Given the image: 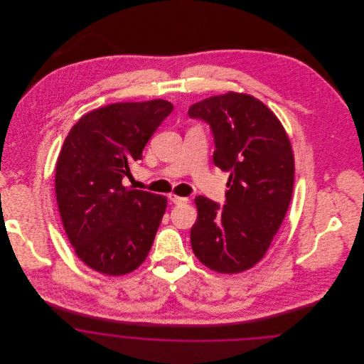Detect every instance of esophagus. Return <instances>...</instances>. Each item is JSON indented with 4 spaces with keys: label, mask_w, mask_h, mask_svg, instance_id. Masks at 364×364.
Masks as SVG:
<instances>
[{
    "label": "esophagus",
    "mask_w": 364,
    "mask_h": 364,
    "mask_svg": "<svg viewBox=\"0 0 364 364\" xmlns=\"http://www.w3.org/2000/svg\"><path fill=\"white\" fill-rule=\"evenodd\" d=\"M169 200L174 203V205H180V203H186L188 199L183 198V196H178L176 193H169Z\"/></svg>",
    "instance_id": "1"
}]
</instances>
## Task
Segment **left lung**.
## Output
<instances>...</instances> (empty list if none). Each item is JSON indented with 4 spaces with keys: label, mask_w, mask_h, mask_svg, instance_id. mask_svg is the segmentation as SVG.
<instances>
[{
    "label": "left lung",
    "mask_w": 364,
    "mask_h": 364,
    "mask_svg": "<svg viewBox=\"0 0 364 364\" xmlns=\"http://www.w3.org/2000/svg\"><path fill=\"white\" fill-rule=\"evenodd\" d=\"M214 135V165L229 172L225 205L196 196L193 254L208 269L236 274L267 252L288 211L294 180L289 138L277 116L252 95L229 91L188 109Z\"/></svg>",
    "instance_id": "left-lung-1"
}]
</instances>
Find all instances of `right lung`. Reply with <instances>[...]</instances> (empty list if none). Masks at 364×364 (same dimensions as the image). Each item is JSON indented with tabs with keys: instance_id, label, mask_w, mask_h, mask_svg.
Masks as SVG:
<instances>
[{
	"instance_id": "1",
	"label": "right lung",
	"mask_w": 364,
	"mask_h": 364,
	"mask_svg": "<svg viewBox=\"0 0 364 364\" xmlns=\"http://www.w3.org/2000/svg\"><path fill=\"white\" fill-rule=\"evenodd\" d=\"M173 105L119 102L88 112L65 138L55 164V198L76 255L106 276L147 258L168 199L122 186L129 168Z\"/></svg>"
}]
</instances>
